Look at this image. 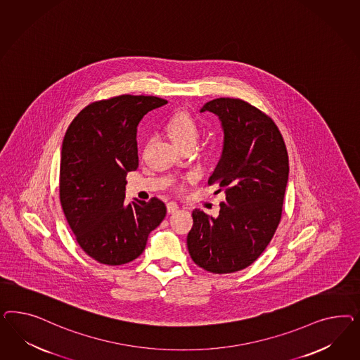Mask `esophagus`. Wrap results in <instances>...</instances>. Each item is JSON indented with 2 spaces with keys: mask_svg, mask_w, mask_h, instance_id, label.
I'll return each instance as SVG.
<instances>
[{
  "mask_svg": "<svg viewBox=\"0 0 360 360\" xmlns=\"http://www.w3.org/2000/svg\"><path fill=\"white\" fill-rule=\"evenodd\" d=\"M166 210H167L169 214H174L175 211L179 210V206H178L175 202H169V203L166 205Z\"/></svg>",
  "mask_w": 360,
  "mask_h": 360,
  "instance_id": "34e87169",
  "label": "esophagus"
}]
</instances>
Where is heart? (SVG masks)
<instances>
[{
    "mask_svg": "<svg viewBox=\"0 0 360 360\" xmlns=\"http://www.w3.org/2000/svg\"><path fill=\"white\" fill-rule=\"evenodd\" d=\"M167 133L176 146L184 148L187 145H195L199 129L195 120L187 112H176L174 116L167 122ZM195 175L190 174L186 176L184 182H194ZM181 188L184 186H179Z\"/></svg>",
    "mask_w": 360,
    "mask_h": 360,
    "instance_id": "1",
    "label": "heart"
}]
</instances>
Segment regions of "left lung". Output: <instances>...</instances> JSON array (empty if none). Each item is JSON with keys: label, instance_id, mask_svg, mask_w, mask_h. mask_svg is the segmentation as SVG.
<instances>
[{"label": "left lung", "instance_id": "8db88e82", "mask_svg": "<svg viewBox=\"0 0 360 360\" xmlns=\"http://www.w3.org/2000/svg\"><path fill=\"white\" fill-rule=\"evenodd\" d=\"M218 116L223 150L208 185L224 190L217 218L195 208L187 248L211 273L241 271L256 262L278 227L289 175L283 136L271 117L240 98H214L200 112Z\"/></svg>", "mask_w": 360, "mask_h": 360}]
</instances>
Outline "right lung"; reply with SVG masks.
<instances>
[{"mask_svg":"<svg viewBox=\"0 0 360 360\" xmlns=\"http://www.w3.org/2000/svg\"><path fill=\"white\" fill-rule=\"evenodd\" d=\"M165 104L164 98L142 95L100 100L82 109L65 131L60 203L82 250L101 264L137 259L166 217L158 198L124 203L127 174L139 167L137 127L148 112Z\"/></svg>","mask_w":360,"mask_h":360,"instance_id":"obj_1","label":"right lung"}]
</instances>
